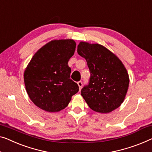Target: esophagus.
I'll use <instances>...</instances> for the list:
<instances>
[{
  "label": "esophagus",
  "instance_id": "1",
  "mask_svg": "<svg viewBox=\"0 0 152 152\" xmlns=\"http://www.w3.org/2000/svg\"><path fill=\"white\" fill-rule=\"evenodd\" d=\"M77 84H78V87H79V89H82V87H83V83L81 82V81H79V82L77 83Z\"/></svg>",
  "mask_w": 152,
  "mask_h": 152
}]
</instances>
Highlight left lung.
<instances>
[{
  "label": "left lung",
  "instance_id": "obj_1",
  "mask_svg": "<svg viewBox=\"0 0 152 152\" xmlns=\"http://www.w3.org/2000/svg\"><path fill=\"white\" fill-rule=\"evenodd\" d=\"M85 58L91 77L81 96L90 108L108 113L119 107L128 89V73L121 61L109 50L98 44L80 42L77 49Z\"/></svg>",
  "mask_w": 152,
  "mask_h": 152
}]
</instances>
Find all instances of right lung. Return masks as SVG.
<instances>
[{"instance_id": "add662e5", "label": "right lung", "mask_w": 152, "mask_h": 152, "mask_svg": "<svg viewBox=\"0 0 152 152\" xmlns=\"http://www.w3.org/2000/svg\"><path fill=\"white\" fill-rule=\"evenodd\" d=\"M75 50L73 39L52 40L36 52L27 65L24 73L26 92L41 109L60 111L78 91V85L70 79L67 63Z\"/></svg>"}]
</instances>
